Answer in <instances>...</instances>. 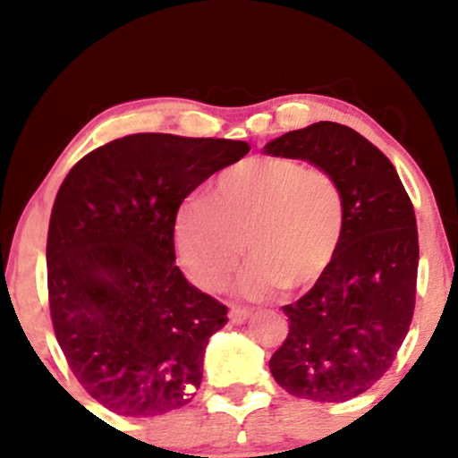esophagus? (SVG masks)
Instances as JSON below:
<instances>
[{
	"mask_svg": "<svg viewBox=\"0 0 458 458\" xmlns=\"http://www.w3.org/2000/svg\"><path fill=\"white\" fill-rule=\"evenodd\" d=\"M250 317H252V310H248V309H240V306H233V309H231V312H229L231 323H235V325L246 323Z\"/></svg>",
	"mask_w": 458,
	"mask_h": 458,
	"instance_id": "1",
	"label": "esophagus"
}]
</instances>
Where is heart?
Here are the masks:
<instances>
[{"label":"heart","mask_w":458,"mask_h":458,"mask_svg":"<svg viewBox=\"0 0 458 458\" xmlns=\"http://www.w3.org/2000/svg\"><path fill=\"white\" fill-rule=\"evenodd\" d=\"M346 204L321 166L287 156H254L223 171L208 199L191 198L174 218L179 259L204 290H218L243 254L242 296L262 300L321 279L340 248Z\"/></svg>","instance_id":"obj_1"}]
</instances>
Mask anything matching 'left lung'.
Instances as JSON below:
<instances>
[{"mask_svg":"<svg viewBox=\"0 0 458 458\" xmlns=\"http://www.w3.org/2000/svg\"><path fill=\"white\" fill-rule=\"evenodd\" d=\"M262 152L310 162L342 185L340 248L310 292L284 306L290 334L268 367L292 396L344 403L384 377L409 334L419 267L415 210L392 162L346 124L290 131Z\"/></svg>","mask_w":458,"mask_h":458,"instance_id":"obj_1","label":"left lung"}]
</instances>
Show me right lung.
Listing matches in <instances>:
<instances>
[{"instance_id":"add662e5","label":"right lung","mask_w":458,"mask_h":458,"mask_svg":"<svg viewBox=\"0 0 458 458\" xmlns=\"http://www.w3.org/2000/svg\"><path fill=\"white\" fill-rule=\"evenodd\" d=\"M246 141L135 133L71 168L47 231L49 312L87 394L123 417L181 409L202 384L204 350L227 306L174 265V218Z\"/></svg>"}]
</instances>
